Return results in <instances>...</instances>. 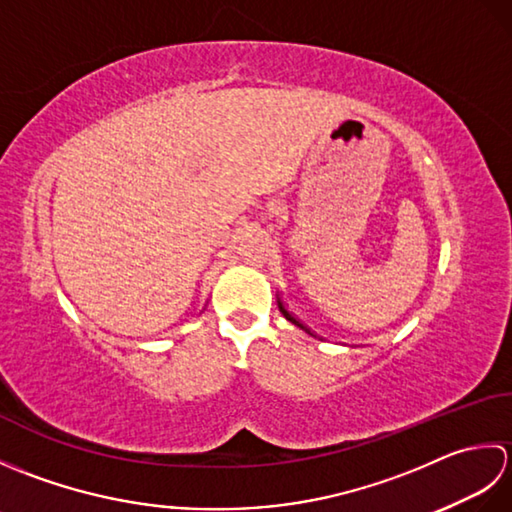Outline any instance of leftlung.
Instances as JSON below:
<instances>
[{"label":"left lung","instance_id":"1","mask_svg":"<svg viewBox=\"0 0 512 512\" xmlns=\"http://www.w3.org/2000/svg\"><path fill=\"white\" fill-rule=\"evenodd\" d=\"M277 306H279V312H281V314H284V317H286V319H288L290 323H295V325H297V328H301V330H306L308 334H312V330L308 328V325H303V323H301V321H299V319L295 317V314H292V312H288V308L284 306V301H281L279 297H277ZM312 336H314V334H312Z\"/></svg>","mask_w":512,"mask_h":512}]
</instances>
